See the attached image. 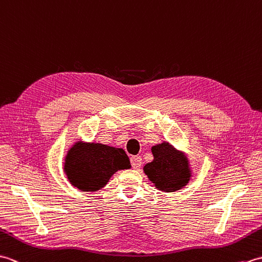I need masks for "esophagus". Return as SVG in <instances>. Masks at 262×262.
<instances>
[{
  "instance_id": "1",
  "label": "esophagus",
  "mask_w": 262,
  "mask_h": 262,
  "mask_svg": "<svg viewBox=\"0 0 262 262\" xmlns=\"http://www.w3.org/2000/svg\"><path fill=\"white\" fill-rule=\"evenodd\" d=\"M131 165L132 168H135V169H138L139 167L142 165V158L140 156H133L131 157Z\"/></svg>"
}]
</instances>
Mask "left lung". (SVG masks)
I'll return each mask as SVG.
<instances>
[{
	"mask_svg": "<svg viewBox=\"0 0 262 262\" xmlns=\"http://www.w3.org/2000/svg\"><path fill=\"white\" fill-rule=\"evenodd\" d=\"M154 160L143 167L148 178L162 191H176L190 178L188 161L171 144L162 142L151 148Z\"/></svg>",
	"mask_w": 262,
	"mask_h": 262,
	"instance_id": "left-lung-1",
	"label": "left lung"
}]
</instances>
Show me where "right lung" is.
<instances>
[{"instance_id": "1", "label": "right lung", "mask_w": 262, "mask_h": 262, "mask_svg": "<svg viewBox=\"0 0 262 262\" xmlns=\"http://www.w3.org/2000/svg\"><path fill=\"white\" fill-rule=\"evenodd\" d=\"M130 167V159L123 149L78 142L69 149L63 170L74 187L96 191L107 184L113 173Z\"/></svg>"}]
</instances>
